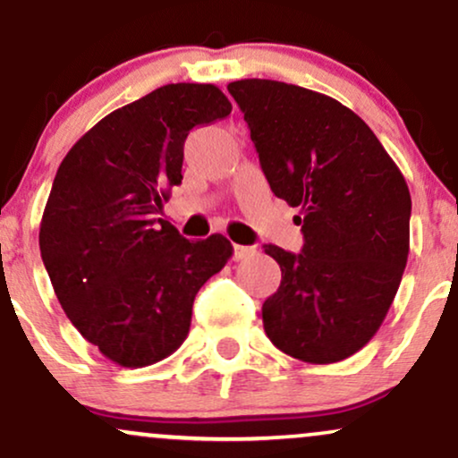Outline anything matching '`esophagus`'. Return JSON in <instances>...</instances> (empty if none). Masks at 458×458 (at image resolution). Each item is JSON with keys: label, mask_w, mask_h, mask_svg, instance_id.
<instances>
[{"label": "esophagus", "mask_w": 458, "mask_h": 458, "mask_svg": "<svg viewBox=\"0 0 458 458\" xmlns=\"http://www.w3.org/2000/svg\"><path fill=\"white\" fill-rule=\"evenodd\" d=\"M256 254V247H247V245H234V254L233 259L234 260H245L250 259V256Z\"/></svg>", "instance_id": "esophagus-1"}]
</instances>
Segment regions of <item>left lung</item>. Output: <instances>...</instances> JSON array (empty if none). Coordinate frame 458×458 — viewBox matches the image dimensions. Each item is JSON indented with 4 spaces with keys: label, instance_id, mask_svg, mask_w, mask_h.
Instances as JSON below:
<instances>
[{
    "label": "left lung",
    "instance_id": "1",
    "mask_svg": "<svg viewBox=\"0 0 458 458\" xmlns=\"http://www.w3.org/2000/svg\"><path fill=\"white\" fill-rule=\"evenodd\" d=\"M271 191L299 208L301 254L265 245L282 282L262 303L277 349L334 364L370 343L409 256L411 196L360 115L335 98L271 79L228 83Z\"/></svg>",
    "mask_w": 458,
    "mask_h": 458
}]
</instances>
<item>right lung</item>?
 Listing matches in <instances>:
<instances>
[{
    "label": "right lung",
    "mask_w": 458,
    "mask_h": 458,
    "mask_svg": "<svg viewBox=\"0 0 458 458\" xmlns=\"http://www.w3.org/2000/svg\"><path fill=\"white\" fill-rule=\"evenodd\" d=\"M230 112L213 83H167L105 115L57 167L40 256L66 317L114 364L174 353L198 291L233 256L225 236L189 241L157 217L182 181L189 131Z\"/></svg>",
    "instance_id": "add662e5"
}]
</instances>
